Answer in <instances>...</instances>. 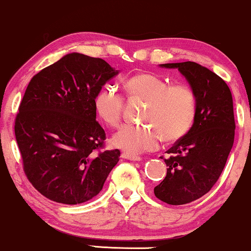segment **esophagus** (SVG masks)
Here are the masks:
<instances>
[{"mask_svg": "<svg viewBox=\"0 0 251 251\" xmlns=\"http://www.w3.org/2000/svg\"><path fill=\"white\" fill-rule=\"evenodd\" d=\"M121 156L126 160H130V161H141V156H139V155H131V154L122 153V155Z\"/></svg>", "mask_w": 251, "mask_h": 251, "instance_id": "obj_1", "label": "esophagus"}]
</instances>
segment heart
I'll return each instance as SVG.
<instances>
[{
    "label": "heart",
    "mask_w": 251,
    "mask_h": 251,
    "mask_svg": "<svg viewBox=\"0 0 251 251\" xmlns=\"http://www.w3.org/2000/svg\"><path fill=\"white\" fill-rule=\"evenodd\" d=\"M126 88L130 96L148 102L143 120L151 126H123L112 135L114 147L136 155L154 151L162 139L166 142L182 139L192 128L197 98L190 86L171 85L170 80L155 73H139L126 79ZM94 105L97 116L106 126L120 125L125 100L116 86H103L96 95Z\"/></svg>",
    "instance_id": "obj_1"
}]
</instances>
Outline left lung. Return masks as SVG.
Wrapping results in <instances>:
<instances>
[{
    "mask_svg": "<svg viewBox=\"0 0 251 251\" xmlns=\"http://www.w3.org/2000/svg\"><path fill=\"white\" fill-rule=\"evenodd\" d=\"M160 67L178 70L197 98L192 128L167 151V176L154 187L160 201L182 205L209 192L224 170L235 139L232 95L219 75L193 61Z\"/></svg>",
    "mask_w": 251,
    "mask_h": 251,
    "instance_id": "8db88e82",
    "label": "left lung"
}]
</instances>
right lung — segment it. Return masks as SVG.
<instances>
[{"instance_id": "add662e5", "label": "right lung", "mask_w": 251, "mask_h": 251, "mask_svg": "<svg viewBox=\"0 0 251 251\" xmlns=\"http://www.w3.org/2000/svg\"><path fill=\"white\" fill-rule=\"evenodd\" d=\"M120 71L105 60L69 53L32 78L15 120L28 180L61 204L88 201L102 191L120 151L97 153L105 140L96 122L97 92Z\"/></svg>"}]
</instances>
